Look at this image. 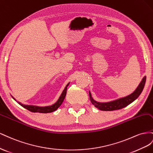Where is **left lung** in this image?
I'll return each mask as SVG.
<instances>
[{
    "mask_svg": "<svg viewBox=\"0 0 153 153\" xmlns=\"http://www.w3.org/2000/svg\"><path fill=\"white\" fill-rule=\"evenodd\" d=\"M146 81V77L145 76L142 79L141 82L137 87V88L134 91V92H133L131 94H130L128 96H126L125 97L117 99V100H115V101H113L111 102H99L95 101L93 99V98L91 97V94L89 92L90 101L93 105H94L96 108H98L100 110L113 111V110H120V109H122L126 106H128L129 104L133 102L134 100H136L138 97V96L140 95L143 88H144Z\"/></svg>",
    "mask_w": 153,
    "mask_h": 153,
    "instance_id": "1",
    "label": "left lung"
}]
</instances>
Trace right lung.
<instances>
[{"instance_id":"obj_1","label":"right lung","mask_w":153,"mask_h":153,"mask_svg":"<svg viewBox=\"0 0 153 153\" xmlns=\"http://www.w3.org/2000/svg\"><path fill=\"white\" fill-rule=\"evenodd\" d=\"M69 83L65 87L64 90L63 91V92L62 94V95H60V97L59 98V99L58 100V101L56 102L55 104H54L52 106H45V107H40V106H31V105H24V104H21L20 102L16 101L15 99H14V100L18 102L20 106H22V107H24V108L27 109V110L31 111V112H34V113H51L53 112L54 111H56L57 109L62 105V102H63L65 96H66L67 94V86H68Z\"/></svg>"}]
</instances>
